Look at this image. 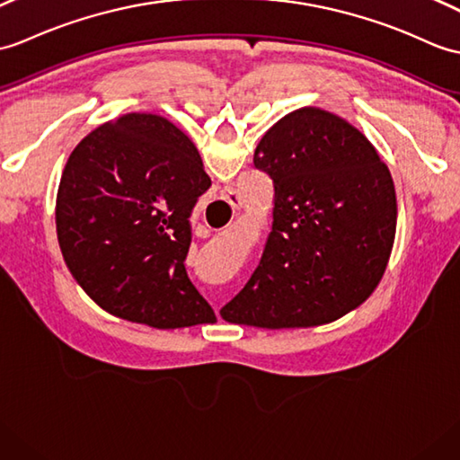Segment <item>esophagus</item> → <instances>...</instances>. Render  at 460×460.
<instances>
[{
	"label": "esophagus",
	"mask_w": 460,
	"mask_h": 460,
	"mask_svg": "<svg viewBox=\"0 0 460 460\" xmlns=\"http://www.w3.org/2000/svg\"><path fill=\"white\" fill-rule=\"evenodd\" d=\"M223 199L227 201V204L233 208V209H239V206H241V199H239V196L234 194V191H226V194H223Z\"/></svg>",
	"instance_id": "1"
}]
</instances>
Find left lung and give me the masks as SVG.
<instances>
[{"label":"left lung","mask_w":460,"mask_h":460,"mask_svg":"<svg viewBox=\"0 0 460 460\" xmlns=\"http://www.w3.org/2000/svg\"><path fill=\"white\" fill-rule=\"evenodd\" d=\"M252 163L272 178V231L221 317L264 329L312 327L365 302L386 270L398 216L376 148L341 117L302 108L266 131Z\"/></svg>","instance_id":"1"}]
</instances>
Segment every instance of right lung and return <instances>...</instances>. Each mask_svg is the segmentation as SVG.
Wrapping results in <instances>:
<instances>
[{"label":"right lung","instance_id":"right-lung-1","mask_svg":"<svg viewBox=\"0 0 460 460\" xmlns=\"http://www.w3.org/2000/svg\"><path fill=\"white\" fill-rule=\"evenodd\" d=\"M209 186L198 148L164 117L127 113L84 137L60 178L57 233L85 294L156 329L216 322L184 266Z\"/></svg>","mask_w":460,"mask_h":460}]
</instances>
